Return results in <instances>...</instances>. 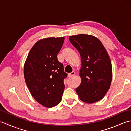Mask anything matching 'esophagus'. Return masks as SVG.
<instances>
[{
  "mask_svg": "<svg viewBox=\"0 0 131 131\" xmlns=\"http://www.w3.org/2000/svg\"><path fill=\"white\" fill-rule=\"evenodd\" d=\"M75 72L73 71V72H71V73H69L68 74V75H69V77H73L74 75H75Z\"/></svg>",
  "mask_w": 131,
  "mask_h": 131,
  "instance_id": "1",
  "label": "esophagus"
}]
</instances>
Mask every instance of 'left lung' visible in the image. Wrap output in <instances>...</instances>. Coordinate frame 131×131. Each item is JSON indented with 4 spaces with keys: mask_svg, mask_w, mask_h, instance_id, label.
Returning <instances> with one entry per match:
<instances>
[{
    "mask_svg": "<svg viewBox=\"0 0 131 131\" xmlns=\"http://www.w3.org/2000/svg\"><path fill=\"white\" fill-rule=\"evenodd\" d=\"M82 60V82L76 88L79 98L91 104L102 99L110 87L112 66L108 54L98 38L87 34L69 37Z\"/></svg>",
    "mask_w": 131,
    "mask_h": 131,
    "instance_id": "8db88e82",
    "label": "left lung"
}]
</instances>
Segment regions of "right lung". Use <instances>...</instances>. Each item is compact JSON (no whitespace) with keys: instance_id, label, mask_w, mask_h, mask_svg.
<instances>
[{"instance_id":"1","label":"right lung","mask_w":131,"mask_h":131,"mask_svg":"<svg viewBox=\"0 0 131 131\" xmlns=\"http://www.w3.org/2000/svg\"><path fill=\"white\" fill-rule=\"evenodd\" d=\"M64 37H51L38 41L30 50L24 68L26 84L36 101L46 107L58 105L65 90L67 77L57 56Z\"/></svg>"}]
</instances>
